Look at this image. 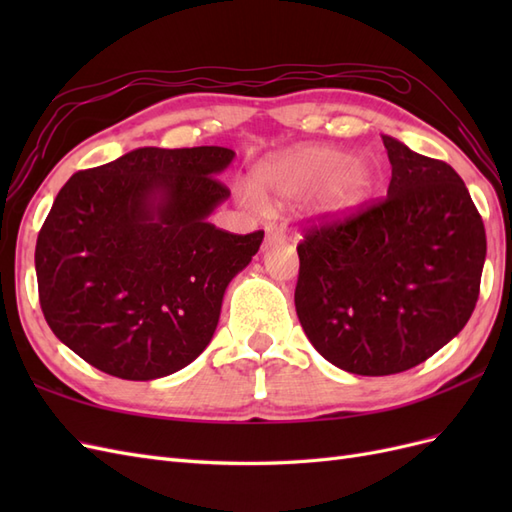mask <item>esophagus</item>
Returning <instances> with one entry per match:
<instances>
[{"mask_svg":"<svg viewBox=\"0 0 512 512\" xmlns=\"http://www.w3.org/2000/svg\"><path fill=\"white\" fill-rule=\"evenodd\" d=\"M284 241V232L277 230V228H267V237H265V247L275 245V243H282Z\"/></svg>","mask_w":512,"mask_h":512,"instance_id":"esophagus-1","label":"esophagus"}]
</instances>
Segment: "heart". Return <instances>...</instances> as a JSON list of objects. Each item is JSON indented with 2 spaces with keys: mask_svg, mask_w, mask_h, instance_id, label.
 <instances>
[{
  "mask_svg": "<svg viewBox=\"0 0 512 512\" xmlns=\"http://www.w3.org/2000/svg\"><path fill=\"white\" fill-rule=\"evenodd\" d=\"M380 188L374 158L352 156L329 145H299L260 160L252 175L247 203H299L307 198V215L337 224L359 215Z\"/></svg>",
  "mask_w": 512,
  "mask_h": 512,
  "instance_id": "obj_1",
  "label": "heart"
}]
</instances>
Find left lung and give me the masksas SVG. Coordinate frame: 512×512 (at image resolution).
Returning <instances> with one entry per match:
<instances>
[{
  "mask_svg": "<svg viewBox=\"0 0 512 512\" xmlns=\"http://www.w3.org/2000/svg\"><path fill=\"white\" fill-rule=\"evenodd\" d=\"M391 183L382 203L299 243L294 307L312 346L356 376H391L466 327L487 256L483 220L446 162L382 134Z\"/></svg>",
  "mask_w": 512,
  "mask_h": 512,
  "instance_id": "1",
  "label": "left lung"
}]
</instances>
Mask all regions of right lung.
<instances>
[{"label": "right lung", "instance_id": "obj_1", "mask_svg": "<svg viewBox=\"0 0 512 512\" xmlns=\"http://www.w3.org/2000/svg\"><path fill=\"white\" fill-rule=\"evenodd\" d=\"M232 160L226 147H141L68 179L36 243L42 314L61 344L143 382L209 346L228 284L265 237L209 224Z\"/></svg>", "mask_w": 512, "mask_h": 512}]
</instances>
